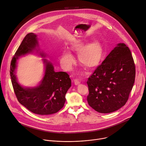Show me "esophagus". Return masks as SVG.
I'll use <instances>...</instances> for the list:
<instances>
[{"label":"esophagus","mask_w":146,"mask_h":146,"mask_svg":"<svg viewBox=\"0 0 146 146\" xmlns=\"http://www.w3.org/2000/svg\"><path fill=\"white\" fill-rule=\"evenodd\" d=\"M74 84L76 86H78V85H79L80 84V82L78 80H76V79L74 80Z\"/></svg>","instance_id":"34e87169"}]
</instances>
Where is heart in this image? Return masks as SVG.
<instances>
[{"instance_id": "obj_1", "label": "heart", "mask_w": 146, "mask_h": 146, "mask_svg": "<svg viewBox=\"0 0 146 146\" xmlns=\"http://www.w3.org/2000/svg\"><path fill=\"white\" fill-rule=\"evenodd\" d=\"M87 41L80 40L74 42L72 48L78 53L80 63L88 69H92L99 65L105 56L103 47L99 41L95 40L87 44ZM75 63L73 55L69 51H64L60 56L61 65L65 70L72 69Z\"/></svg>"}]
</instances>
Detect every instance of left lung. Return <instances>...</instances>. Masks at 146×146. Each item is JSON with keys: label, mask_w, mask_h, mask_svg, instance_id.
I'll use <instances>...</instances> for the list:
<instances>
[{"label": "left lung", "mask_w": 146, "mask_h": 146, "mask_svg": "<svg viewBox=\"0 0 146 146\" xmlns=\"http://www.w3.org/2000/svg\"><path fill=\"white\" fill-rule=\"evenodd\" d=\"M129 48L118 43L88 78V105L100 113H110L125 105L135 79Z\"/></svg>", "instance_id": "left-lung-1"}]
</instances>
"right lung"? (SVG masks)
Instances as JSON below:
<instances>
[{"label":"right lung","instance_id":"add662e5","mask_svg":"<svg viewBox=\"0 0 146 146\" xmlns=\"http://www.w3.org/2000/svg\"><path fill=\"white\" fill-rule=\"evenodd\" d=\"M33 52L43 58L46 56L38 47L37 35L29 33L24 37L11 62L10 73L15 94L18 102L35 114L44 115L56 113L64 106L71 80L66 72H56L51 62L43 59L44 73L39 84L33 87L22 86L15 75L17 60L20 56Z\"/></svg>","mask_w":146,"mask_h":146}]
</instances>
